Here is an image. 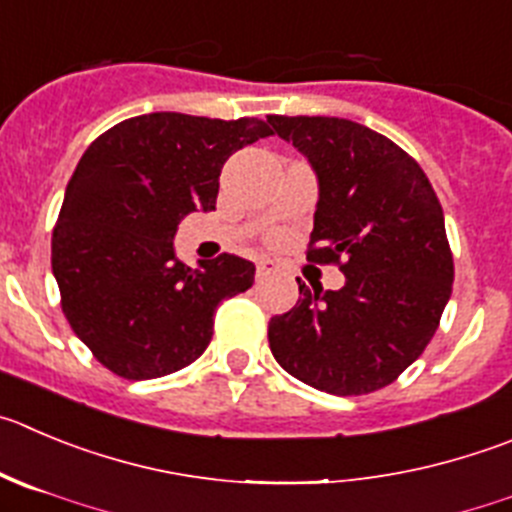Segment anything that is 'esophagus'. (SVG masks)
<instances>
[{
	"mask_svg": "<svg viewBox=\"0 0 512 512\" xmlns=\"http://www.w3.org/2000/svg\"><path fill=\"white\" fill-rule=\"evenodd\" d=\"M278 270V265L272 260H257V278H267V275H272V272Z\"/></svg>",
	"mask_w": 512,
	"mask_h": 512,
	"instance_id": "obj_1",
	"label": "esophagus"
}]
</instances>
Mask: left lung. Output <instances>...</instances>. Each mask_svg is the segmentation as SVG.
I'll return each mask as SVG.
<instances>
[{"instance_id":"8db88e82","label":"left lung","mask_w":512,"mask_h":512,"mask_svg":"<svg viewBox=\"0 0 512 512\" xmlns=\"http://www.w3.org/2000/svg\"><path fill=\"white\" fill-rule=\"evenodd\" d=\"M318 181L308 260L338 262V290L305 288L267 328L270 351L303 384L358 396L412 366L452 295L444 214L417 161L381 133L328 116H270Z\"/></svg>"}]
</instances>
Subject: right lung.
<instances>
[{
	"label": "right lung",
	"mask_w": 512,
	"mask_h": 512,
	"mask_svg": "<svg viewBox=\"0 0 512 512\" xmlns=\"http://www.w3.org/2000/svg\"><path fill=\"white\" fill-rule=\"evenodd\" d=\"M272 136L260 118L148 113L95 138L75 166L52 232L62 313L105 369L159 379L197 361L214 310L255 283L245 257L189 267L174 247L179 222L212 212L234 151Z\"/></svg>",
	"instance_id": "add662e5"
}]
</instances>
